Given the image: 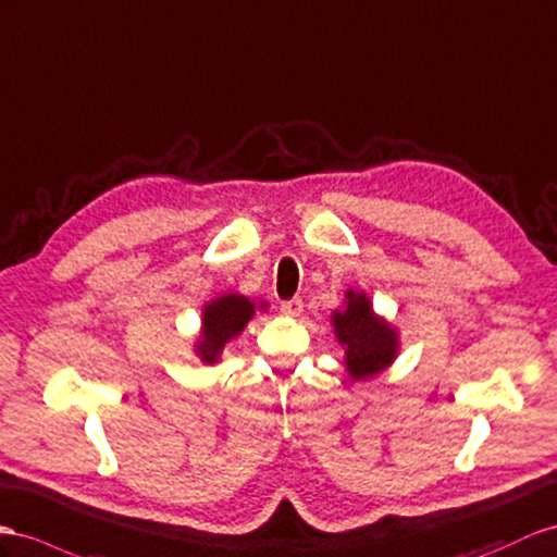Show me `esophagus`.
Instances as JSON below:
<instances>
[{
  "label": "esophagus",
  "instance_id": "34e87169",
  "mask_svg": "<svg viewBox=\"0 0 557 557\" xmlns=\"http://www.w3.org/2000/svg\"><path fill=\"white\" fill-rule=\"evenodd\" d=\"M280 310L284 312V315H289V318H298L304 312V301L301 298H289V301H282V306H280Z\"/></svg>",
  "mask_w": 557,
  "mask_h": 557
}]
</instances>
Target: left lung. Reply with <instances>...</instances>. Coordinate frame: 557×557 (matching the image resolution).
I'll return each instance as SVG.
<instances>
[{
    "mask_svg": "<svg viewBox=\"0 0 557 557\" xmlns=\"http://www.w3.org/2000/svg\"><path fill=\"white\" fill-rule=\"evenodd\" d=\"M338 344L346 350V369L352 381H367L391 367L400 350V336L379 318L364 292H346V308L332 312Z\"/></svg>",
    "mask_w": 557,
    "mask_h": 557,
    "instance_id": "obj_1",
    "label": "left lung"
}]
</instances>
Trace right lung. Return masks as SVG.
<instances>
[{
  "label": "right lung",
  "instance_id": "1",
  "mask_svg": "<svg viewBox=\"0 0 557 557\" xmlns=\"http://www.w3.org/2000/svg\"><path fill=\"white\" fill-rule=\"evenodd\" d=\"M259 308H265L261 304ZM256 304L242 294H223L213 298L202 310V334L195 346V352L205 364L219 362L225 344L242 334L247 322L253 318Z\"/></svg>",
  "mask_w": 557,
  "mask_h": 557
}]
</instances>
